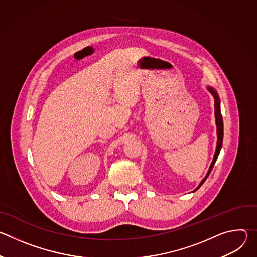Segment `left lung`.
I'll return each mask as SVG.
<instances>
[{
    "mask_svg": "<svg viewBox=\"0 0 257 257\" xmlns=\"http://www.w3.org/2000/svg\"><path fill=\"white\" fill-rule=\"evenodd\" d=\"M208 90L211 92V94L213 95L214 97V115H215V123H216V129H217V143H216V150H215V154H214V157H213V161L209 167V170L205 176V178L201 181V183L199 184V186L195 189L197 190L198 188H200V186L203 184L204 181L207 179V177L209 176L214 164H215V161L219 155V152H221V149H222V144H223V137H224V124H223V118H222V114H221V107H219V98H218V95L216 93V91L211 88V87H208Z\"/></svg>",
    "mask_w": 257,
    "mask_h": 257,
    "instance_id": "obj_1",
    "label": "left lung"
}]
</instances>
